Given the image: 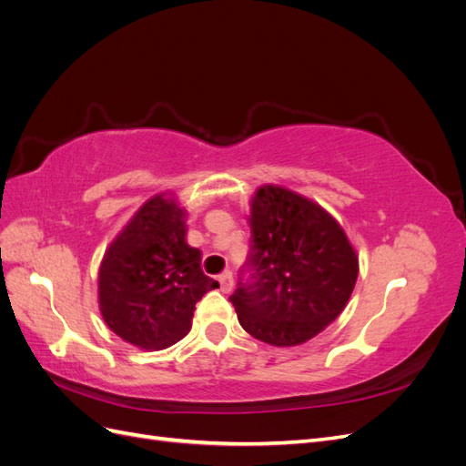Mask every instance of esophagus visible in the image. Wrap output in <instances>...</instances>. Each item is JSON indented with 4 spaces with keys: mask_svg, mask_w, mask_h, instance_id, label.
Returning <instances> with one entry per match:
<instances>
[{
    "mask_svg": "<svg viewBox=\"0 0 466 466\" xmlns=\"http://www.w3.org/2000/svg\"><path fill=\"white\" fill-rule=\"evenodd\" d=\"M218 279H219V286H221V291H223V293H229V291L233 289V274H231L229 270L221 272V274L218 276Z\"/></svg>",
    "mask_w": 466,
    "mask_h": 466,
    "instance_id": "esophagus-1",
    "label": "esophagus"
}]
</instances>
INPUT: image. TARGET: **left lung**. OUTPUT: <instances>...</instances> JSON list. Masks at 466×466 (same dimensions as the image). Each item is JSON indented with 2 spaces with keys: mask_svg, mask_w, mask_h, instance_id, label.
Listing matches in <instances>:
<instances>
[{
  "mask_svg": "<svg viewBox=\"0 0 466 466\" xmlns=\"http://www.w3.org/2000/svg\"><path fill=\"white\" fill-rule=\"evenodd\" d=\"M250 206V250L229 301L258 340L303 344L342 313L356 252L332 216L291 190L262 187Z\"/></svg>",
  "mask_w": 466,
  "mask_h": 466,
  "instance_id": "obj_1",
  "label": "left lung"
}]
</instances>
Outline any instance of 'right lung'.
<instances>
[{
  "label": "right lung",
  "instance_id": "obj_1",
  "mask_svg": "<svg viewBox=\"0 0 466 466\" xmlns=\"http://www.w3.org/2000/svg\"><path fill=\"white\" fill-rule=\"evenodd\" d=\"M185 209L155 196L106 250L98 305L108 329L144 350L175 344L190 330L194 307L219 288L185 241Z\"/></svg>",
  "mask_w": 466,
  "mask_h": 466
}]
</instances>
